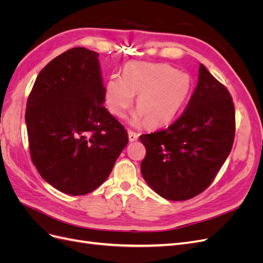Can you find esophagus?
<instances>
[{
  "label": "esophagus",
  "instance_id": "34e87169",
  "mask_svg": "<svg viewBox=\"0 0 263 263\" xmlns=\"http://www.w3.org/2000/svg\"><path fill=\"white\" fill-rule=\"evenodd\" d=\"M138 136L139 135L137 133H135L133 130H128V138H129V141H136L138 139Z\"/></svg>",
  "mask_w": 263,
  "mask_h": 263
}]
</instances>
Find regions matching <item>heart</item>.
Masks as SVG:
<instances>
[{
    "label": "heart",
    "mask_w": 263,
    "mask_h": 263,
    "mask_svg": "<svg viewBox=\"0 0 263 263\" xmlns=\"http://www.w3.org/2000/svg\"><path fill=\"white\" fill-rule=\"evenodd\" d=\"M192 89L191 77L165 63L128 62L123 76H110L105 85V102L116 117L125 116L137 95V112L132 123L146 121L149 127L171 123L185 104Z\"/></svg>",
    "instance_id": "b5f03b06"
}]
</instances>
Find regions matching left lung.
<instances>
[{
  "instance_id": "left-lung-1",
  "label": "left lung",
  "mask_w": 263,
  "mask_h": 263,
  "mask_svg": "<svg viewBox=\"0 0 263 263\" xmlns=\"http://www.w3.org/2000/svg\"><path fill=\"white\" fill-rule=\"evenodd\" d=\"M235 107L226 87L201 65L184 113L168 128L141 135L140 171L157 194L185 201L213 182L232 150Z\"/></svg>"
}]
</instances>
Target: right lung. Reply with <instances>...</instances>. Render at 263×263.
I'll list each match as a JSON object with an SVG mask.
<instances>
[{"label":"right lung","mask_w":263,"mask_h":263,"mask_svg":"<svg viewBox=\"0 0 263 263\" xmlns=\"http://www.w3.org/2000/svg\"><path fill=\"white\" fill-rule=\"evenodd\" d=\"M99 53L76 47L39 72L25 121L31 161L60 192L85 195L104 182L128 142L104 107Z\"/></svg>","instance_id":"1"}]
</instances>
